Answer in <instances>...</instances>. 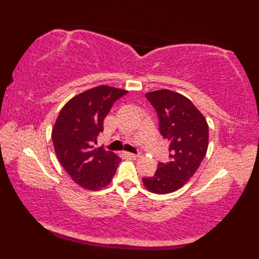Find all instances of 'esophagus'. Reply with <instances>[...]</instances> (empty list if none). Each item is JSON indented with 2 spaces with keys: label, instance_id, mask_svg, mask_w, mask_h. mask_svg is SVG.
I'll use <instances>...</instances> for the list:
<instances>
[{
  "label": "esophagus",
  "instance_id": "obj_1",
  "mask_svg": "<svg viewBox=\"0 0 259 259\" xmlns=\"http://www.w3.org/2000/svg\"><path fill=\"white\" fill-rule=\"evenodd\" d=\"M125 156L129 157V158H134V159L140 157L139 155H137V153H131V152H125Z\"/></svg>",
  "mask_w": 259,
  "mask_h": 259
}]
</instances>
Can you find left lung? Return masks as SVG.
Returning <instances> with one entry per match:
<instances>
[{"instance_id": "obj_1", "label": "left lung", "mask_w": 259, "mask_h": 259, "mask_svg": "<svg viewBox=\"0 0 259 259\" xmlns=\"http://www.w3.org/2000/svg\"><path fill=\"white\" fill-rule=\"evenodd\" d=\"M159 118V130L169 142V161L159 162L153 177L142 178L146 189L166 195L180 189L199 168L208 149V123L188 98L168 89L146 93Z\"/></svg>"}]
</instances>
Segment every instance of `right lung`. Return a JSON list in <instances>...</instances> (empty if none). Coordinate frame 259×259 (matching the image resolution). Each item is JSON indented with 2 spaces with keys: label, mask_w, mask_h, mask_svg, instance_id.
I'll return each instance as SVG.
<instances>
[{
  "label": "right lung",
  "mask_w": 259,
  "mask_h": 259,
  "mask_svg": "<svg viewBox=\"0 0 259 259\" xmlns=\"http://www.w3.org/2000/svg\"><path fill=\"white\" fill-rule=\"evenodd\" d=\"M126 90L99 85L74 96L64 104L52 128L54 151L65 171L82 188L97 191L111 183L121 158L97 138L112 104Z\"/></svg>",
  "instance_id": "obj_1"
}]
</instances>
